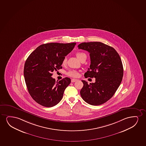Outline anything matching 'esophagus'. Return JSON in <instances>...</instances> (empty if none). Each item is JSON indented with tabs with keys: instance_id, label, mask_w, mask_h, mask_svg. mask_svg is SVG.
Segmentation results:
<instances>
[{
	"instance_id": "34e87169",
	"label": "esophagus",
	"mask_w": 146,
	"mask_h": 146,
	"mask_svg": "<svg viewBox=\"0 0 146 146\" xmlns=\"http://www.w3.org/2000/svg\"><path fill=\"white\" fill-rule=\"evenodd\" d=\"M77 81V79H71V82L72 83H74V82Z\"/></svg>"
}]
</instances>
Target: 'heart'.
I'll use <instances>...</instances> for the list:
<instances>
[{"label": "heart", "mask_w": 146, "mask_h": 146, "mask_svg": "<svg viewBox=\"0 0 146 146\" xmlns=\"http://www.w3.org/2000/svg\"><path fill=\"white\" fill-rule=\"evenodd\" d=\"M76 56L80 60H81L83 57L85 56L86 55L85 53L83 52H77L76 53ZM67 58L66 57H64L63 60L62 61L63 64H65L66 63ZM66 74L68 76H70V77H76L77 76H78V73L77 72L74 70H71L68 71V72H67Z\"/></svg>", "instance_id": "obj_1"}]
</instances>
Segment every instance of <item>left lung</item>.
<instances>
[{"instance_id": "8db88e82", "label": "left lung", "mask_w": 146, "mask_h": 146, "mask_svg": "<svg viewBox=\"0 0 146 146\" xmlns=\"http://www.w3.org/2000/svg\"><path fill=\"white\" fill-rule=\"evenodd\" d=\"M78 47L90 53L91 65L85 77L96 78L95 83L90 84L82 81L81 96L91 105L103 104L111 98L122 81L123 67L119 55L113 47L100 42H82Z\"/></svg>"}]
</instances>
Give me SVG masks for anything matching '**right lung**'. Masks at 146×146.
<instances>
[{"instance_id":"obj_1","label":"right lung","mask_w":146,"mask_h":146,"mask_svg":"<svg viewBox=\"0 0 146 146\" xmlns=\"http://www.w3.org/2000/svg\"><path fill=\"white\" fill-rule=\"evenodd\" d=\"M76 44H43L33 51L27 59L24 68L27 87L33 99L42 106L52 107L62 99L71 79L65 77L56 82L51 77L52 72L62 68L63 59L72 51Z\"/></svg>"}]
</instances>
